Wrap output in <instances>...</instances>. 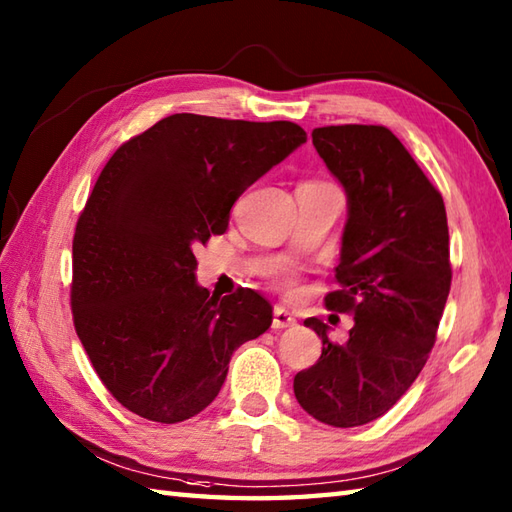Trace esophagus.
Listing matches in <instances>:
<instances>
[{
    "mask_svg": "<svg viewBox=\"0 0 512 512\" xmlns=\"http://www.w3.org/2000/svg\"><path fill=\"white\" fill-rule=\"evenodd\" d=\"M292 325H297L295 314L288 312L286 308L275 306V310H273V328L275 330H284V328H292Z\"/></svg>",
    "mask_w": 512,
    "mask_h": 512,
    "instance_id": "34e87169",
    "label": "esophagus"
}]
</instances>
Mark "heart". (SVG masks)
<instances>
[{
	"label": "heart",
	"instance_id": "b5f03b06",
	"mask_svg": "<svg viewBox=\"0 0 512 512\" xmlns=\"http://www.w3.org/2000/svg\"><path fill=\"white\" fill-rule=\"evenodd\" d=\"M281 284H284L286 288H292V275H290V273L281 275Z\"/></svg>",
	"mask_w": 512,
	"mask_h": 512
}]
</instances>
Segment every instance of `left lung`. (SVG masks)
Segmentation results:
<instances>
[{"instance_id":"8db88e82","label":"left lung","mask_w":512,"mask_h":512,"mask_svg":"<svg viewBox=\"0 0 512 512\" xmlns=\"http://www.w3.org/2000/svg\"><path fill=\"white\" fill-rule=\"evenodd\" d=\"M312 145L347 193L336 290L325 306L354 314L345 343L328 325L319 361L295 376V396L330 427L383 416L413 385L436 343L451 290L449 226L440 191L383 125H330Z\"/></svg>"}]
</instances>
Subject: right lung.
I'll list each match as a JSON object with an SVG mask.
<instances>
[{
    "label": "right lung",
    "mask_w": 512,
    "mask_h": 512,
    "mask_svg": "<svg viewBox=\"0 0 512 512\" xmlns=\"http://www.w3.org/2000/svg\"><path fill=\"white\" fill-rule=\"evenodd\" d=\"M306 132L173 114L107 160L72 242V317L107 391L136 416L173 424L220 394L228 361L273 323L250 288L211 297L193 248L228 228L233 204Z\"/></svg>",
    "instance_id": "1"
}]
</instances>
